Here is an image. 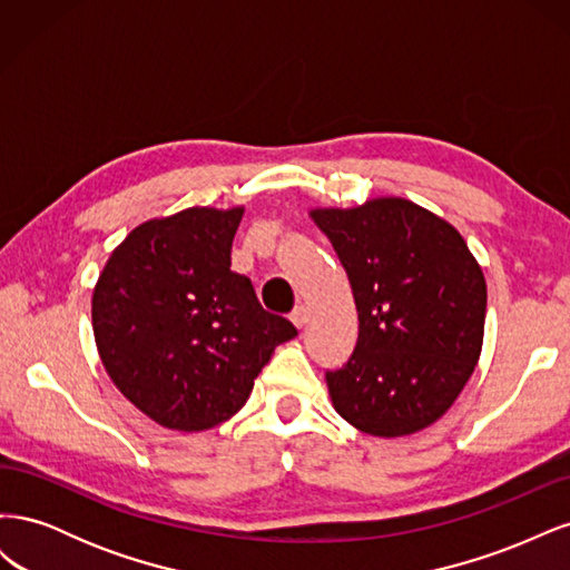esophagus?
<instances>
[{
	"label": "esophagus",
	"instance_id": "1",
	"mask_svg": "<svg viewBox=\"0 0 570 570\" xmlns=\"http://www.w3.org/2000/svg\"><path fill=\"white\" fill-rule=\"evenodd\" d=\"M289 318H292V323H295L297 327H304V325L308 323V308L299 304V306L295 308V312H292V314H289Z\"/></svg>",
	"mask_w": 570,
	"mask_h": 570
}]
</instances>
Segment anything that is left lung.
Returning a JSON list of instances; mask_svg holds the SVG:
<instances>
[{"mask_svg": "<svg viewBox=\"0 0 570 570\" xmlns=\"http://www.w3.org/2000/svg\"><path fill=\"white\" fill-rule=\"evenodd\" d=\"M352 283L358 340L327 371L340 416L375 438L433 425L475 371L488 285L461 233L402 197L314 209Z\"/></svg>", "mask_w": 570, "mask_h": 570, "instance_id": "8db88e82", "label": "left lung"}]
</instances>
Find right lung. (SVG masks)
<instances>
[{"label":"right lung","mask_w":570,"mask_h":570,"mask_svg":"<svg viewBox=\"0 0 570 570\" xmlns=\"http://www.w3.org/2000/svg\"><path fill=\"white\" fill-rule=\"evenodd\" d=\"M245 209L193 206L130 230L92 292L95 342L114 385L170 430L214 428L245 406L273 350L297 335L230 271Z\"/></svg>","instance_id":"add662e5"}]
</instances>
